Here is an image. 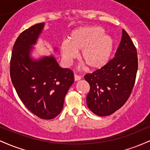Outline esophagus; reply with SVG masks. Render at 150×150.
Instances as JSON below:
<instances>
[{
	"label": "esophagus",
	"mask_w": 150,
	"mask_h": 150,
	"mask_svg": "<svg viewBox=\"0 0 150 150\" xmlns=\"http://www.w3.org/2000/svg\"><path fill=\"white\" fill-rule=\"evenodd\" d=\"M74 77H75V81H78L81 79V77L80 76V75H77V74H75V75H74Z\"/></svg>",
	"instance_id": "obj_1"
}]
</instances>
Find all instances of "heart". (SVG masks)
Segmentation results:
<instances>
[{"instance_id":"1","label":"heart","mask_w":150,"mask_h":150,"mask_svg":"<svg viewBox=\"0 0 150 150\" xmlns=\"http://www.w3.org/2000/svg\"><path fill=\"white\" fill-rule=\"evenodd\" d=\"M100 26H84L70 32L68 42H63L61 52L63 60L70 63L80 51V60L89 70H98L108 63L112 54L113 40Z\"/></svg>"}]
</instances>
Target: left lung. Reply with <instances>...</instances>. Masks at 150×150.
Segmentation results:
<instances>
[{
  "instance_id": "left-lung-1",
  "label": "left lung",
  "mask_w": 150,
  "mask_h": 150,
  "mask_svg": "<svg viewBox=\"0 0 150 150\" xmlns=\"http://www.w3.org/2000/svg\"><path fill=\"white\" fill-rule=\"evenodd\" d=\"M138 61L137 50L124 30L115 57L103 68L85 75L90 90L87 106L99 116L112 114L125 104L135 85Z\"/></svg>"
}]
</instances>
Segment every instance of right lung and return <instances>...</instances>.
I'll list each match as a JSON object with an SVG mask.
<instances>
[{
    "label": "right lung",
    "mask_w": 150,
    "mask_h": 150,
    "mask_svg": "<svg viewBox=\"0 0 150 150\" xmlns=\"http://www.w3.org/2000/svg\"><path fill=\"white\" fill-rule=\"evenodd\" d=\"M44 26V23L36 24L19 35L12 51L10 73L26 107L39 118L49 120L61 112L74 74L72 70L61 68L53 56L39 61L30 56L31 46L37 42Z\"/></svg>",
    "instance_id": "1"
}]
</instances>
